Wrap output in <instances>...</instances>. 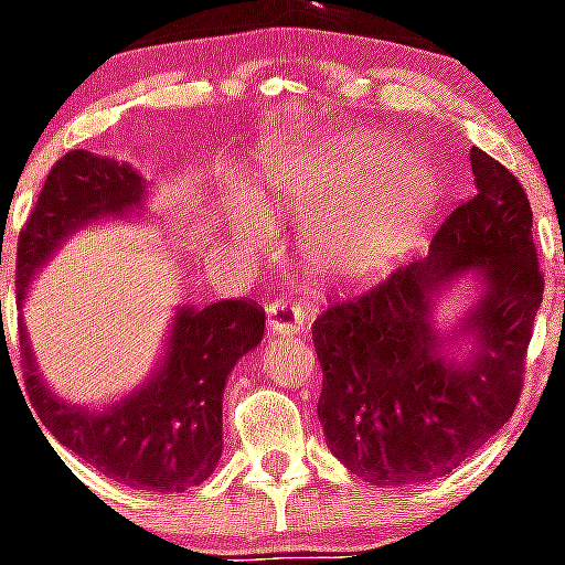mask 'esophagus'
<instances>
[{"instance_id": "esophagus-1", "label": "esophagus", "mask_w": 565, "mask_h": 565, "mask_svg": "<svg viewBox=\"0 0 565 565\" xmlns=\"http://www.w3.org/2000/svg\"><path fill=\"white\" fill-rule=\"evenodd\" d=\"M306 315L298 303L289 300H276L267 306V331L273 337H289V333H303Z\"/></svg>"}]
</instances>
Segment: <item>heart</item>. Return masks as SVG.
<instances>
[{"label": "heart", "mask_w": 565, "mask_h": 565, "mask_svg": "<svg viewBox=\"0 0 565 565\" xmlns=\"http://www.w3.org/2000/svg\"><path fill=\"white\" fill-rule=\"evenodd\" d=\"M366 162L295 157L270 171V201L289 221L303 223V256L322 276H364L397 254L430 206L436 173L430 162L403 154L370 179ZM234 232L248 248H267L270 228L250 204L234 210Z\"/></svg>", "instance_id": "heart-1"}]
</instances>
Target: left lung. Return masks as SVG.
Segmentation results:
<instances>
[{
	"label": "left lung",
	"instance_id": "1",
	"mask_svg": "<svg viewBox=\"0 0 565 565\" xmlns=\"http://www.w3.org/2000/svg\"><path fill=\"white\" fill-rule=\"evenodd\" d=\"M475 195L430 239L428 256L333 300L311 326L322 366L317 403L333 456L370 486L452 472L513 416L544 276L519 179L469 151ZM467 271L479 303L452 338L433 322L440 289ZM473 342L463 362L444 348Z\"/></svg>",
	"mask_w": 565,
	"mask_h": 565
}]
</instances>
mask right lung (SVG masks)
<instances>
[{
	"instance_id": "add662e5",
	"label": "right lung",
	"mask_w": 565,
	"mask_h": 565,
	"mask_svg": "<svg viewBox=\"0 0 565 565\" xmlns=\"http://www.w3.org/2000/svg\"><path fill=\"white\" fill-rule=\"evenodd\" d=\"M143 177L90 151H68L49 171L30 221L19 234L15 303H24L38 267L68 234L104 217L143 210ZM21 331L26 392L49 434L107 478L131 489L184 491L215 472L223 452V386L228 372L262 342L265 309L250 300H217L173 315L160 366L146 383L102 411L68 405L38 375Z\"/></svg>"
}]
</instances>
